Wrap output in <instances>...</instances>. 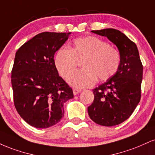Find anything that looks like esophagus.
I'll use <instances>...</instances> for the list:
<instances>
[{
    "label": "esophagus",
    "mask_w": 155,
    "mask_h": 155,
    "mask_svg": "<svg viewBox=\"0 0 155 155\" xmlns=\"http://www.w3.org/2000/svg\"><path fill=\"white\" fill-rule=\"evenodd\" d=\"M73 92H74V95H78L79 92H81V90H79V89H74V90H73Z\"/></svg>",
    "instance_id": "34e87169"
}]
</instances>
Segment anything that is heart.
<instances>
[{"mask_svg":"<svg viewBox=\"0 0 155 155\" xmlns=\"http://www.w3.org/2000/svg\"><path fill=\"white\" fill-rule=\"evenodd\" d=\"M82 70L74 72L68 78L69 84L76 88L91 87L98 79L106 81L114 75L120 65L118 51L96 36L76 38L71 49L62 47L55 54L54 63L63 77L70 75L77 66V60H83Z\"/></svg>","mask_w":155,"mask_h":155,"instance_id":"obj_1","label":"heart"}]
</instances>
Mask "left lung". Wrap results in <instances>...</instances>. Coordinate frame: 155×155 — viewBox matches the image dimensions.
Returning a JSON list of instances; mask_svg holds the SVG:
<instances>
[{"label":"left lung","mask_w":155,"mask_h":155,"mask_svg":"<svg viewBox=\"0 0 155 155\" xmlns=\"http://www.w3.org/2000/svg\"><path fill=\"white\" fill-rule=\"evenodd\" d=\"M106 37L118 49V71L106 82L94 89L93 102L87 108L90 119L103 126L117 125L129 118L140 99L143 65L136 44L123 33L106 28L92 31Z\"/></svg>","instance_id":"left-lung-1"}]
</instances>
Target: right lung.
I'll return each instance as SVG.
<instances>
[{"instance_id": "obj_1", "label": "right lung", "mask_w": 155, "mask_h": 155, "mask_svg": "<svg viewBox=\"0 0 155 155\" xmlns=\"http://www.w3.org/2000/svg\"><path fill=\"white\" fill-rule=\"evenodd\" d=\"M71 33H39L16 52L12 71L15 106L23 120L36 128L59 122L64 116V104L74 97L54 63L55 52Z\"/></svg>"}]
</instances>
